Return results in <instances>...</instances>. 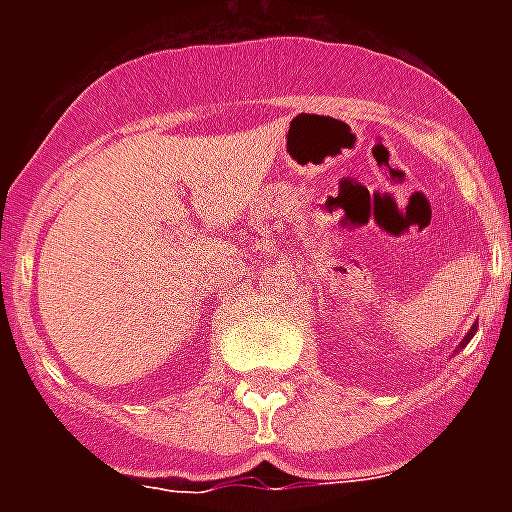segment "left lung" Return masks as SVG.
Returning <instances> with one entry per match:
<instances>
[{
	"instance_id": "obj_1",
	"label": "left lung",
	"mask_w": 512,
	"mask_h": 512,
	"mask_svg": "<svg viewBox=\"0 0 512 512\" xmlns=\"http://www.w3.org/2000/svg\"><path fill=\"white\" fill-rule=\"evenodd\" d=\"M472 336H474V325H472V330H469L467 336H464V341H461V346H459V348H464V346H467V343L472 341Z\"/></svg>"
}]
</instances>
